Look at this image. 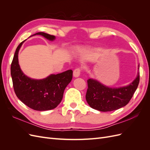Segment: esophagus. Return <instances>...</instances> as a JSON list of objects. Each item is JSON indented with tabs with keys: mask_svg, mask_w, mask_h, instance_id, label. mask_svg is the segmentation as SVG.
<instances>
[{
	"mask_svg": "<svg viewBox=\"0 0 150 150\" xmlns=\"http://www.w3.org/2000/svg\"><path fill=\"white\" fill-rule=\"evenodd\" d=\"M81 74V69L80 68H76L73 71V76L75 78H78Z\"/></svg>",
	"mask_w": 150,
	"mask_h": 150,
	"instance_id": "esophagus-1",
	"label": "esophagus"
}]
</instances>
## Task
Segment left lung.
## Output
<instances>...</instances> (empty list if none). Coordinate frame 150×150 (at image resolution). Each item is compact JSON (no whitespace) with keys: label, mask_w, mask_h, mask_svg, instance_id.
<instances>
[{"label":"left lung","mask_w":150,"mask_h":150,"mask_svg":"<svg viewBox=\"0 0 150 150\" xmlns=\"http://www.w3.org/2000/svg\"><path fill=\"white\" fill-rule=\"evenodd\" d=\"M87 82L88 88L86 99L90 107L103 112L111 111L129 102L139 84V72L132 83L124 87H108L93 79H89Z\"/></svg>","instance_id":"obj_1"}]
</instances>
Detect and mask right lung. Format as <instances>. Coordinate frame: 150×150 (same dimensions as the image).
Wrapping results in <instances>:
<instances>
[{"label": "right lung", "mask_w": 150, "mask_h": 150, "mask_svg": "<svg viewBox=\"0 0 150 150\" xmlns=\"http://www.w3.org/2000/svg\"><path fill=\"white\" fill-rule=\"evenodd\" d=\"M40 35L49 40L55 36L44 33H38L33 35ZM24 42L17 46L11 67L13 87L17 97L30 108L36 111H47L56 108L63 97L64 89L72 78V71L67 70L57 74H51L42 79H31L21 69L18 53Z\"/></svg>", "instance_id": "add662e5"}]
</instances>
